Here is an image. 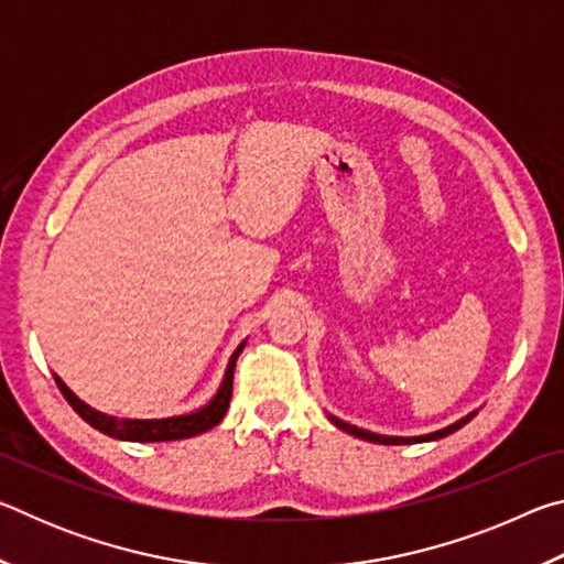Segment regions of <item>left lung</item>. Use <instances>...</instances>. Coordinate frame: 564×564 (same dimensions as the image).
<instances>
[{
  "instance_id": "1",
  "label": "left lung",
  "mask_w": 564,
  "mask_h": 564,
  "mask_svg": "<svg viewBox=\"0 0 564 564\" xmlns=\"http://www.w3.org/2000/svg\"><path fill=\"white\" fill-rule=\"evenodd\" d=\"M475 415H477V410H475V413H470V415L460 417V420H457V423H453V425L443 427V431H435V433H427V435H417V437H393V435H378V433L362 431V427H356V425H350V423H343V420H340V417H336V415H328V417H330V423H333V425L340 427V431L350 433V435L360 437V441H368V443H380V445H410V443H427V441H441V437L451 435V433H455V431H460V427H463L465 423H470V420H473Z\"/></svg>"
}]
</instances>
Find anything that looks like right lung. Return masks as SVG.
<instances>
[{
	"mask_svg": "<svg viewBox=\"0 0 564 564\" xmlns=\"http://www.w3.org/2000/svg\"><path fill=\"white\" fill-rule=\"evenodd\" d=\"M246 346V340L234 350L231 360H228L226 376L221 380V388L218 393L208 400L204 408L194 410V413L186 415H176V417H159V420H133V417H113L107 413H99V410L89 408L84 400L76 398L69 388L64 386V380L59 376H54L56 386H59L62 395L66 398L76 413H79L91 427H97L99 433L117 437V441H131V443H169V441H184V437H194L202 435L206 431H212L218 423H221L228 403H231V393H234V368L236 360L241 356V350Z\"/></svg>",
	"mask_w": 564,
	"mask_h": 564,
	"instance_id": "right-lung-1",
	"label": "right lung"
}]
</instances>
